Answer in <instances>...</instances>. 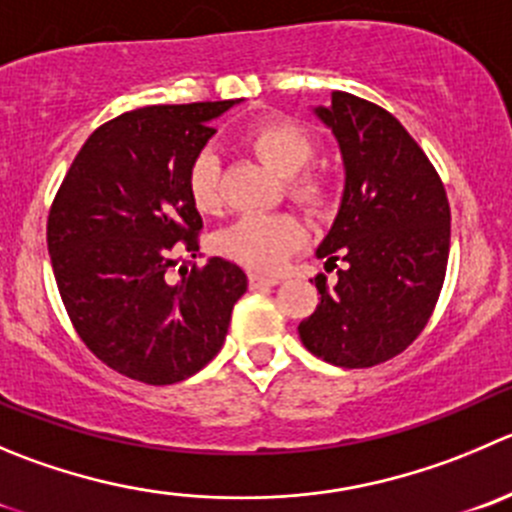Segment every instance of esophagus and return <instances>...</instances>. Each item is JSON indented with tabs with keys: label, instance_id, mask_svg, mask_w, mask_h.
Segmentation results:
<instances>
[{
	"label": "esophagus",
	"instance_id": "34e87169",
	"mask_svg": "<svg viewBox=\"0 0 512 512\" xmlns=\"http://www.w3.org/2000/svg\"><path fill=\"white\" fill-rule=\"evenodd\" d=\"M250 287L252 290H262V287H275L280 282V277H272V275H260V272H250Z\"/></svg>",
	"mask_w": 512,
	"mask_h": 512
}]
</instances>
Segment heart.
Here are the masks:
<instances>
[{
    "mask_svg": "<svg viewBox=\"0 0 512 512\" xmlns=\"http://www.w3.org/2000/svg\"><path fill=\"white\" fill-rule=\"evenodd\" d=\"M245 145L265 162L270 170L285 177V190L297 205L322 212L332 205L335 187L330 175L317 167H307L315 157V137L285 117L257 122L245 135ZM187 192L192 205L205 215L222 207V165L212 147H202L187 165ZM305 242V227L290 212H252L237 217L232 225L217 232L215 247L220 255L252 267V270H277L282 262Z\"/></svg>",
    "mask_w": 512,
    "mask_h": 512,
    "instance_id": "obj_1",
    "label": "heart"
}]
</instances>
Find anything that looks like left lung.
Masks as SVG:
<instances>
[{"label": "left lung", "mask_w": 512, "mask_h": 512, "mask_svg": "<svg viewBox=\"0 0 512 512\" xmlns=\"http://www.w3.org/2000/svg\"><path fill=\"white\" fill-rule=\"evenodd\" d=\"M317 117L345 160V192L332 230L317 247L327 285L297 332L315 357L337 367H372L400 355L425 330L448 270L450 205L440 175L403 124L367 99L332 92Z\"/></svg>", "instance_id": "1"}]
</instances>
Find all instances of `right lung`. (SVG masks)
Masks as SVG:
<instances>
[{"label": "right lung", "mask_w": 512, "mask_h": 512, "mask_svg": "<svg viewBox=\"0 0 512 512\" xmlns=\"http://www.w3.org/2000/svg\"><path fill=\"white\" fill-rule=\"evenodd\" d=\"M235 104H155L109 119L64 175L47 220V247L64 310L107 367L147 385H172L220 352L247 275L200 257L202 217L187 165L210 124Z\"/></svg>", "instance_id": "add662e5"}]
</instances>
